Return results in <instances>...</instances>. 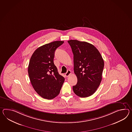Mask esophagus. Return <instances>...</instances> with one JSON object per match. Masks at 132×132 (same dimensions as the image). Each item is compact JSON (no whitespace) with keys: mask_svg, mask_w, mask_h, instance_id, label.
<instances>
[{"mask_svg":"<svg viewBox=\"0 0 132 132\" xmlns=\"http://www.w3.org/2000/svg\"><path fill=\"white\" fill-rule=\"evenodd\" d=\"M71 74V71L70 70H68L67 71V72L65 73V76L68 77H69Z\"/></svg>","mask_w":132,"mask_h":132,"instance_id":"esophagus-1","label":"esophagus"}]
</instances>
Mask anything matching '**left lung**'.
<instances>
[{
  "mask_svg": "<svg viewBox=\"0 0 132 132\" xmlns=\"http://www.w3.org/2000/svg\"><path fill=\"white\" fill-rule=\"evenodd\" d=\"M73 54L74 73L77 84L73 86L75 94L80 97L93 95L99 86L102 79L104 61L98 50L85 42L70 40Z\"/></svg>",
  "mask_w": 132,
  "mask_h": 132,
  "instance_id": "left-lung-1",
  "label": "left lung"
}]
</instances>
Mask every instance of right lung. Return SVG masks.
<instances>
[{
	"mask_svg": "<svg viewBox=\"0 0 132 132\" xmlns=\"http://www.w3.org/2000/svg\"><path fill=\"white\" fill-rule=\"evenodd\" d=\"M63 43L55 41L40 46L30 59L28 74L31 84L37 93L44 99L50 100L57 96L64 81L53 62L55 51Z\"/></svg>",
	"mask_w": 132,
	"mask_h": 132,
	"instance_id": "1",
	"label": "right lung"
}]
</instances>
